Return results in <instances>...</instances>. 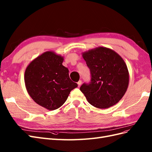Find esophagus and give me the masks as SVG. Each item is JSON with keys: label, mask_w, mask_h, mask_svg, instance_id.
Segmentation results:
<instances>
[{"label": "esophagus", "mask_w": 152, "mask_h": 152, "mask_svg": "<svg viewBox=\"0 0 152 152\" xmlns=\"http://www.w3.org/2000/svg\"><path fill=\"white\" fill-rule=\"evenodd\" d=\"M77 84H78V86H79V87H80V86L81 84H82V80H79V82H78Z\"/></svg>", "instance_id": "1"}]
</instances>
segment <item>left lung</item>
<instances>
[{"mask_svg":"<svg viewBox=\"0 0 152 152\" xmlns=\"http://www.w3.org/2000/svg\"><path fill=\"white\" fill-rule=\"evenodd\" d=\"M90 69L91 83L80 90L89 103L99 109L116 104L124 96L129 83V73L122 57L115 51L98 47L82 53Z\"/></svg>","mask_w":152,"mask_h":152,"instance_id":"left-lung-1","label":"left lung"}]
</instances>
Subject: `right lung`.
I'll return each mask as SVG.
<instances>
[{"instance_id": "1", "label": "right lung", "mask_w": 152, "mask_h": 152, "mask_svg": "<svg viewBox=\"0 0 152 152\" xmlns=\"http://www.w3.org/2000/svg\"><path fill=\"white\" fill-rule=\"evenodd\" d=\"M63 61V56L47 51L32 60L26 69L24 81L28 94L36 104L48 110L62 106L70 91L78 86L69 79Z\"/></svg>"}]
</instances>
